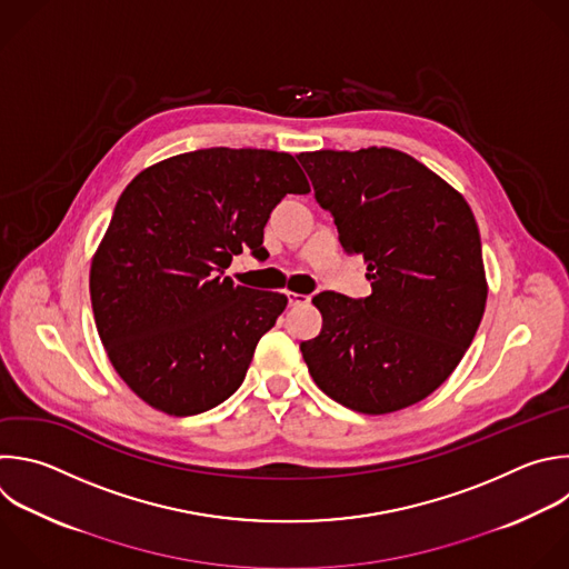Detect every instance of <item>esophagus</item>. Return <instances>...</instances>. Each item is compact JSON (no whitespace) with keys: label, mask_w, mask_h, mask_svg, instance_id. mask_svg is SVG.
Listing matches in <instances>:
<instances>
[{"label":"esophagus","mask_w":569,"mask_h":569,"mask_svg":"<svg viewBox=\"0 0 569 569\" xmlns=\"http://www.w3.org/2000/svg\"><path fill=\"white\" fill-rule=\"evenodd\" d=\"M310 301V295H299V292H288V306H303Z\"/></svg>","instance_id":"1"}]
</instances>
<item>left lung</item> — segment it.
Listing matches in <instances>:
<instances>
[{
	"mask_svg": "<svg viewBox=\"0 0 569 569\" xmlns=\"http://www.w3.org/2000/svg\"><path fill=\"white\" fill-rule=\"evenodd\" d=\"M315 199L361 254L372 292L312 299L321 332L301 343L315 385L366 416L429 398L471 346L487 303L478 223L465 197L391 147L306 151Z\"/></svg>",
	"mask_w": 569,
	"mask_h": 569,
	"instance_id": "obj_1",
	"label": "left lung"
}]
</instances>
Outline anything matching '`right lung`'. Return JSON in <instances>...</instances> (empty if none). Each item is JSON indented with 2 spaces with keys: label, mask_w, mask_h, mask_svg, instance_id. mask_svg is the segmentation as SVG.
Masks as SVG:
<instances>
[{
  "label": "right lung",
  "mask_w": 569,
  "mask_h": 569,
  "mask_svg": "<svg viewBox=\"0 0 569 569\" xmlns=\"http://www.w3.org/2000/svg\"><path fill=\"white\" fill-rule=\"evenodd\" d=\"M308 192L290 153L230 147L164 158L124 187L89 290L107 357L142 402L184 418L241 387L288 297L223 272L243 248L263 252V228L286 194Z\"/></svg>",
  "instance_id": "add662e5"
}]
</instances>
